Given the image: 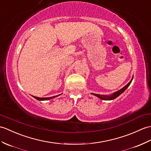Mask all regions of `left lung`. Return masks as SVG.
<instances>
[{
	"instance_id": "left-lung-1",
	"label": "left lung",
	"mask_w": 151,
	"mask_h": 151,
	"mask_svg": "<svg viewBox=\"0 0 151 151\" xmlns=\"http://www.w3.org/2000/svg\"><path fill=\"white\" fill-rule=\"evenodd\" d=\"M132 79H133V76H132V79L131 80V81L129 82L125 86H124L123 88H122L121 89L118 91H116V92H115V93H114L113 94H110V95H104V94H95V93H91V94H93V95L99 98V99H100L101 100H114L115 99H116L118 96H120L122 93H123L127 89V87L129 86H130L131 83L132 82Z\"/></svg>"
}]
</instances>
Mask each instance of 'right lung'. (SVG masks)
<instances>
[{
	"instance_id": "add662e5",
	"label": "right lung",
	"mask_w": 151,
	"mask_h": 151,
	"mask_svg": "<svg viewBox=\"0 0 151 151\" xmlns=\"http://www.w3.org/2000/svg\"><path fill=\"white\" fill-rule=\"evenodd\" d=\"M60 95V94H59V95H57V96H51V97H47V98H39V97H37V96H33L35 99L39 100V101H44V100H50L52 99H54L55 97H57L58 96Z\"/></svg>"
}]
</instances>
